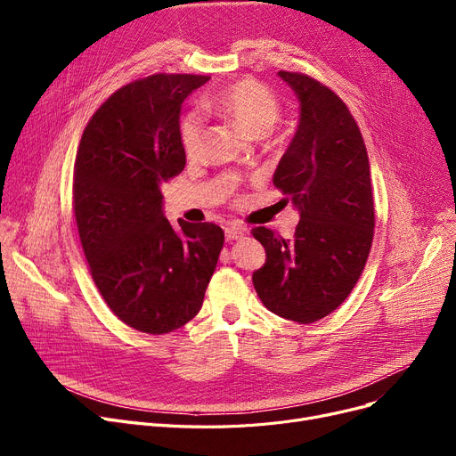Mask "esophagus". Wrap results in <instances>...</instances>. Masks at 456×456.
Segmentation results:
<instances>
[{"label": "esophagus", "mask_w": 456, "mask_h": 456, "mask_svg": "<svg viewBox=\"0 0 456 456\" xmlns=\"http://www.w3.org/2000/svg\"><path fill=\"white\" fill-rule=\"evenodd\" d=\"M240 238H244V229H242V227H236V225L225 227V240H227V242L240 240Z\"/></svg>", "instance_id": "esophagus-1"}]
</instances>
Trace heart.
<instances>
[{"label": "heart", "mask_w": 456, "mask_h": 456, "mask_svg": "<svg viewBox=\"0 0 456 456\" xmlns=\"http://www.w3.org/2000/svg\"><path fill=\"white\" fill-rule=\"evenodd\" d=\"M205 107L231 119L251 136H265L279 118V102L273 92L255 79H242L225 86L207 100ZM179 138L188 159L200 155L203 143V118L198 110H191L183 118Z\"/></svg>", "instance_id": "1"}]
</instances>
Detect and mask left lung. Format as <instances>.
Here are the masks:
<instances>
[{"label": "left lung", "instance_id": "8db88e82", "mask_svg": "<svg viewBox=\"0 0 456 456\" xmlns=\"http://www.w3.org/2000/svg\"><path fill=\"white\" fill-rule=\"evenodd\" d=\"M299 100V124L273 184L299 210L294 240L272 229L251 234L266 249L253 286L268 310L313 323L337 310L362 275L375 208L364 138L347 105L299 71H279Z\"/></svg>", "mask_w": 456, "mask_h": 456}]
</instances>
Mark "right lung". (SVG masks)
<instances>
[{"label":"right lung","mask_w":456,"mask_h":456,"mask_svg":"<svg viewBox=\"0 0 456 456\" xmlns=\"http://www.w3.org/2000/svg\"><path fill=\"white\" fill-rule=\"evenodd\" d=\"M210 77L155 74L116 90L83 131L74 214L90 275L116 318L148 334L194 318L224 248L216 224L174 227L162 184L186 164L181 105Z\"/></svg>","instance_id":"obj_1"}]
</instances>
